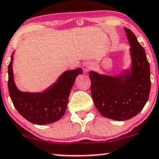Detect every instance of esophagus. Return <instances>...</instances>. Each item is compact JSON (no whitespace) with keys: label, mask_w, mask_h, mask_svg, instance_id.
<instances>
[{"label":"esophagus","mask_w":159,"mask_h":159,"mask_svg":"<svg viewBox=\"0 0 159 159\" xmlns=\"http://www.w3.org/2000/svg\"><path fill=\"white\" fill-rule=\"evenodd\" d=\"M92 68H93V65L90 61H86L85 62L83 63V68L85 73H88L89 70H91V69H92Z\"/></svg>","instance_id":"esophagus-1"}]
</instances>
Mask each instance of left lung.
Listing matches in <instances>:
<instances>
[{
    "instance_id": "8db88e82",
    "label": "left lung",
    "mask_w": 159,
    "mask_h": 159,
    "mask_svg": "<svg viewBox=\"0 0 159 159\" xmlns=\"http://www.w3.org/2000/svg\"><path fill=\"white\" fill-rule=\"evenodd\" d=\"M129 42L130 70L117 76L89 72L93 101L102 116L126 120L137 115L147 102L151 82L150 64L145 50L132 32L124 27Z\"/></svg>"
}]
</instances>
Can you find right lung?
Here are the masks:
<instances>
[{
  "label": "right lung",
  "mask_w": 159,
  "mask_h": 159,
  "mask_svg": "<svg viewBox=\"0 0 159 159\" xmlns=\"http://www.w3.org/2000/svg\"><path fill=\"white\" fill-rule=\"evenodd\" d=\"M13 53L8 66V89L17 111L32 124L44 125L60 120L68 103L69 94L76 77L83 74L82 68L66 70L57 81L42 92H23L16 87L12 70Z\"/></svg>",
  "instance_id": "add662e5"
}]
</instances>
